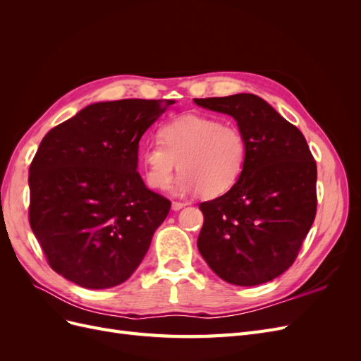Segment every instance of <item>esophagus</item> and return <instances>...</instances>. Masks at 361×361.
<instances>
[{"instance_id": "1", "label": "esophagus", "mask_w": 361, "mask_h": 361, "mask_svg": "<svg viewBox=\"0 0 361 361\" xmlns=\"http://www.w3.org/2000/svg\"><path fill=\"white\" fill-rule=\"evenodd\" d=\"M183 206H185V203H180V202H173V203H171V209H173V211H180Z\"/></svg>"}]
</instances>
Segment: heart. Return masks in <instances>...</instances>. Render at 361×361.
I'll return each instance as SVG.
<instances>
[{
    "instance_id": "b5f03b06",
    "label": "heart",
    "mask_w": 361,
    "mask_h": 361,
    "mask_svg": "<svg viewBox=\"0 0 361 361\" xmlns=\"http://www.w3.org/2000/svg\"><path fill=\"white\" fill-rule=\"evenodd\" d=\"M158 138L141 150L145 178L152 188L167 190L179 169L178 194L200 191L211 199L231 190L244 171L248 145L236 125L187 114L164 125Z\"/></svg>"
}]
</instances>
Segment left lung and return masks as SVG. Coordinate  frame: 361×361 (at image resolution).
<instances>
[{"instance_id":"8db88e82","label":"left lung","mask_w":361,"mask_h":361,"mask_svg":"<svg viewBox=\"0 0 361 361\" xmlns=\"http://www.w3.org/2000/svg\"><path fill=\"white\" fill-rule=\"evenodd\" d=\"M194 102L232 116L248 145L241 178L221 197L199 206L204 216L200 255L232 285L271 281L293 264L314 221L318 173L307 141L256 94Z\"/></svg>"}]
</instances>
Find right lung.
<instances>
[{"label": "right lung", "mask_w": 361, "mask_h": 361, "mask_svg": "<svg viewBox=\"0 0 361 361\" xmlns=\"http://www.w3.org/2000/svg\"><path fill=\"white\" fill-rule=\"evenodd\" d=\"M173 104L96 102L43 137L30 166L28 215L57 274L108 289L138 268L171 206L137 171L138 143Z\"/></svg>", "instance_id": "1"}]
</instances>
